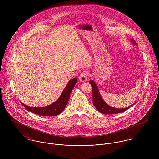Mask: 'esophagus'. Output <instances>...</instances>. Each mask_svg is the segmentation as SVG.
Instances as JSON below:
<instances>
[{
  "label": "esophagus",
  "instance_id": "34e87169",
  "mask_svg": "<svg viewBox=\"0 0 159 159\" xmlns=\"http://www.w3.org/2000/svg\"><path fill=\"white\" fill-rule=\"evenodd\" d=\"M88 72L87 71H83L80 75V80L81 82H85L88 80Z\"/></svg>",
  "mask_w": 159,
  "mask_h": 159
}]
</instances>
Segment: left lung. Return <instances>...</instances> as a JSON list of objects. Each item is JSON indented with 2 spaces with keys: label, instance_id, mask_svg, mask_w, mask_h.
<instances>
[{
  "label": "left lung",
  "instance_id": "left-lung-1",
  "mask_svg": "<svg viewBox=\"0 0 159 159\" xmlns=\"http://www.w3.org/2000/svg\"><path fill=\"white\" fill-rule=\"evenodd\" d=\"M130 40L132 42V43L134 45H136V43L134 40L130 39ZM89 83L91 84V86H92V89L93 104L97 110L98 111L101 113L106 114L120 113L126 111L127 110L130 108L131 107H132L134 105H135V103H134L132 105L129 106V107L124 108H116L110 107L108 105H107L103 100L95 83L93 81L91 80L89 81Z\"/></svg>",
  "mask_w": 159,
  "mask_h": 159
}]
</instances>
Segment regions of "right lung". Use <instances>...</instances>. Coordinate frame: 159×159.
Here are the masks:
<instances>
[{
    "mask_svg": "<svg viewBox=\"0 0 159 159\" xmlns=\"http://www.w3.org/2000/svg\"><path fill=\"white\" fill-rule=\"evenodd\" d=\"M76 83V78H74L70 80L59 98L55 102L47 107L42 108H36L28 107L27 105H25L22 102H21V103L26 110H27L29 111H30L31 113L41 115L43 116H57L61 113L66 108L68 103L70 93Z\"/></svg>",
    "mask_w": 159,
    "mask_h": 159,
    "instance_id": "obj_1",
    "label": "right lung"
}]
</instances>
